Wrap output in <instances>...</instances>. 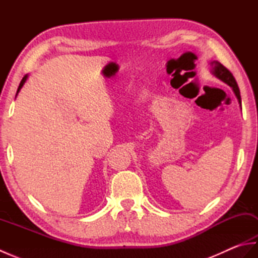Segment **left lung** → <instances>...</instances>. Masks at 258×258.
Listing matches in <instances>:
<instances>
[{"label":"left lung","mask_w":258,"mask_h":258,"mask_svg":"<svg viewBox=\"0 0 258 258\" xmlns=\"http://www.w3.org/2000/svg\"><path fill=\"white\" fill-rule=\"evenodd\" d=\"M211 67H212V74L217 78L218 80H221L224 83L227 84L228 86L232 87L233 92L235 93V95H236L238 103L240 104V92L238 89V85L236 83V80L233 76V74L229 72V71L222 65L220 62L217 61H213L211 62Z\"/></svg>","instance_id":"left-lung-1"}]
</instances>
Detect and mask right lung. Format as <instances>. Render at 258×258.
I'll return each instance as SVG.
<instances>
[{"label":"right lung","instance_id":"1","mask_svg":"<svg viewBox=\"0 0 258 258\" xmlns=\"http://www.w3.org/2000/svg\"><path fill=\"white\" fill-rule=\"evenodd\" d=\"M27 76H29V75H25L24 76V78L23 79H22V81H21V83H20V85H19V89H18V92H16V95H18V93L20 92V90L22 89V86H23L24 85V83H25V82H26V80H27Z\"/></svg>","mask_w":258,"mask_h":258}]
</instances>
